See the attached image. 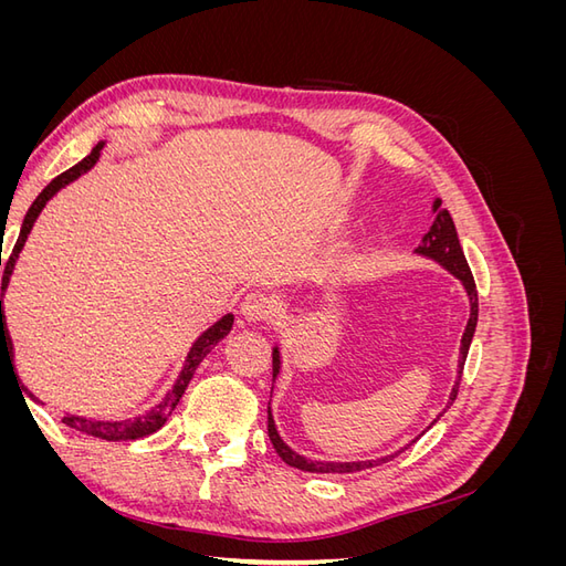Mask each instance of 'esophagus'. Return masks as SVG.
<instances>
[{"label": "esophagus", "mask_w": 566, "mask_h": 566, "mask_svg": "<svg viewBox=\"0 0 566 566\" xmlns=\"http://www.w3.org/2000/svg\"><path fill=\"white\" fill-rule=\"evenodd\" d=\"M241 314L252 323L254 321H271L279 314V304L271 295L262 293V290H252V293H248L241 304Z\"/></svg>", "instance_id": "esophagus-1"}]
</instances>
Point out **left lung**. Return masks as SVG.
Here are the masks:
<instances>
[{
    "label": "left lung",
    "mask_w": 566,
    "mask_h": 566,
    "mask_svg": "<svg viewBox=\"0 0 566 566\" xmlns=\"http://www.w3.org/2000/svg\"><path fill=\"white\" fill-rule=\"evenodd\" d=\"M434 212H437V219L432 229L424 233L422 243L418 245L416 252L430 256V260L439 262L443 269H449L455 279H460V283L465 285V293L470 297V321H468V328L465 333H462V342H460V361H458V380L453 385V391H451V401L447 408H451V403L455 401L458 397V387H460V378H462V368H465V358H468V352H470V345H472V337H474V328H476V318H479V300H476V285H474V279H472V271L468 266V260L465 254H462V248H460V241H458V233H455V224L453 219L449 214V210L441 208V200L437 198L434 200ZM281 370V354L279 349H273V380H276V375ZM447 408H443V413H447ZM269 439L273 443V449H276V453L281 455L283 462H287L290 468H297L302 472H316V474H345V472H361V470H368V468H378L382 465V462H389L397 458L401 451L391 453V455H385V458H378V460H358V462H323V460H306L304 455H297L293 449L285 447L283 439L279 437L276 432V424H273V418H271V406H269ZM439 413V418L443 416ZM437 418V420H439ZM434 420V422H437ZM432 422V424H434ZM430 424V427H432Z\"/></svg>",
    "instance_id": "obj_1"
}]
</instances>
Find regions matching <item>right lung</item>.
<instances>
[{
  "label": "right lung",
  "instance_id": "right-lung-1",
  "mask_svg": "<svg viewBox=\"0 0 566 566\" xmlns=\"http://www.w3.org/2000/svg\"><path fill=\"white\" fill-rule=\"evenodd\" d=\"M101 148H104V144L94 146V150L90 153L87 158H84L82 163H77L75 167L65 169V172L59 175L54 181H51V184L44 188V191L35 198V202L30 205V210H28V214H25V219H23L19 241H15V245H13L11 254H9V260L4 262L2 295H0V366H2V361H7L9 368L13 370V364H11V361H13V347H11V337H9V331H7V316H4L2 297H4V290H7V285H9V279H11L13 264H15V260H19V252L23 250L32 224H35V219L40 217V212L44 210V205L51 200V196L59 193L63 186L75 181L80 175L90 172V169L96 165V160H98V156H101ZM0 266H2V256H0ZM231 325H233V314L221 316V318L212 325V328L205 331V333L193 342V347H191V352H188V356H186L184 370H181V375L177 378L172 391H167V397H165L156 408H150L146 416H139V418H134V420H115V422H108V420H90V418H80V416H65L63 422H65L67 427H73V430H77V432H84V434L96 437V439H106V441H132V439H144V437H148V434H153V432H158L160 427L167 422V418L172 416V410L177 408V403H179V399H181V394L186 391L188 382H191L193 373H196V368L200 366L202 358L212 352V347L217 345L219 339H224V337L231 333ZM13 375H15V370H13ZM30 397H32V394H30ZM32 401H38V397H32Z\"/></svg>",
  "mask_w": 566,
  "mask_h": 566
}]
</instances>
